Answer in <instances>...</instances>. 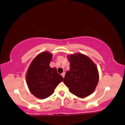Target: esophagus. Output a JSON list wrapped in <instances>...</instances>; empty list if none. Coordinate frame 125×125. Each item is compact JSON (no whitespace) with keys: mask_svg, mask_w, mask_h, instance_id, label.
Instances as JSON below:
<instances>
[{"mask_svg":"<svg viewBox=\"0 0 125 125\" xmlns=\"http://www.w3.org/2000/svg\"><path fill=\"white\" fill-rule=\"evenodd\" d=\"M61 76H62L63 77H64V76H65V73L64 72H63L62 74H61Z\"/></svg>","mask_w":125,"mask_h":125,"instance_id":"34e87169","label":"esophagus"}]
</instances>
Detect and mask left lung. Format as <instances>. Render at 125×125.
<instances>
[{
  "mask_svg": "<svg viewBox=\"0 0 125 125\" xmlns=\"http://www.w3.org/2000/svg\"><path fill=\"white\" fill-rule=\"evenodd\" d=\"M70 70L65 75L64 83L69 91L80 98L88 96L94 91L99 81V73L94 62L81 53L68 56Z\"/></svg>",
  "mask_w": 125,
  "mask_h": 125,
  "instance_id": "left-lung-1",
  "label": "left lung"
}]
</instances>
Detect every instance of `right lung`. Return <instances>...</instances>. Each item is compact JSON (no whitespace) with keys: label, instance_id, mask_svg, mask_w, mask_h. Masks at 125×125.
Masks as SVG:
<instances>
[{"label":"right lung","instance_id":"obj_1","mask_svg":"<svg viewBox=\"0 0 125 125\" xmlns=\"http://www.w3.org/2000/svg\"><path fill=\"white\" fill-rule=\"evenodd\" d=\"M52 54L43 52L34 58L26 73L27 86L31 93L39 99H45L54 92V89L64 78L49 64Z\"/></svg>","mask_w":125,"mask_h":125}]
</instances>
